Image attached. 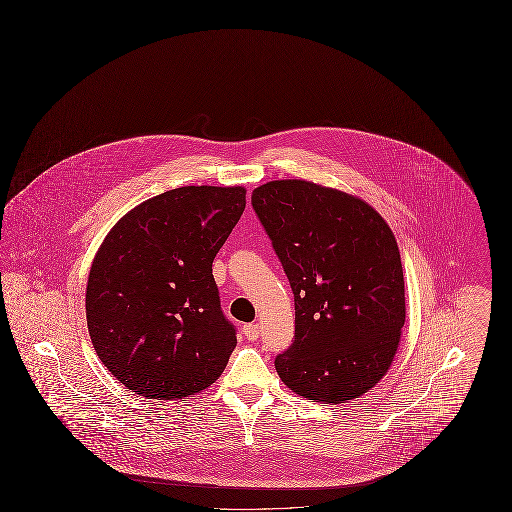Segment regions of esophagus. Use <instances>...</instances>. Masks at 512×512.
Segmentation results:
<instances>
[{
  "mask_svg": "<svg viewBox=\"0 0 512 512\" xmlns=\"http://www.w3.org/2000/svg\"><path fill=\"white\" fill-rule=\"evenodd\" d=\"M244 334L249 341L257 340L259 338V324H245Z\"/></svg>",
  "mask_w": 512,
  "mask_h": 512,
  "instance_id": "esophagus-1",
  "label": "esophagus"
}]
</instances>
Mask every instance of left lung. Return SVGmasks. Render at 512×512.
<instances>
[{
  "label": "left lung",
  "instance_id": "1",
  "mask_svg": "<svg viewBox=\"0 0 512 512\" xmlns=\"http://www.w3.org/2000/svg\"><path fill=\"white\" fill-rule=\"evenodd\" d=\"M251 203L295 301V338L274 361L278 376L317 403L361 397L390 370L405 324L388 222L361 197L307 180L267 182Z\"/></svg>",
  "mask_w": 512,
  "mask_h": 512
}]
</instances>
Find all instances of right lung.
Returning <instances> with one entry per match:
<instances>
[{"instance_id":"obj_1","label":"right lung","mask_w":512,"mask_h":512,"mask_svg":"<svg viewBox=\"0 0 512 512\" xmlns=\"http://www.w3.org/2000/svg\"><path fill=\"white\" fill-rule=\"evenodd\" d=\"M245 209L242 186H184L128 211L105 236L86 286L101 363L147 399L207 390L236 347L213 261Z\"/></svg>"}]
</instances>
